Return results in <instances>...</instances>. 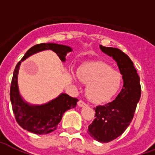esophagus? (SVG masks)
Masks as SVG:
<instances>
[{
  "mask_svg": "<svg viewBox=\"0 0 155 155\" xmlns=\"http://www.w3.org/2000/svg\"><path fill=\"white\" fill-rule=\"evenodd\" d=\"M78 105L79 107H85L86 106V104L84 101H82V100H79V101L78 102Z\"/></svg>",
  "mask_w": 155,
  "mask_h": 155,
  "instance_id": "esophagus-1",
  "label": "esophagus"
}]
</instances>
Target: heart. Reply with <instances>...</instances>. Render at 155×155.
<instances>
[{"label": "heart", "mask_w": 155, "mask_h": 155, "mask_svg": "<svg viewBox=\"0 0 155 155\" xmlns=\"http://www.w3.org/2000/svg\"><path fill=\"white\" fill-rule=\"evenodd\" d=\"M75 81L87 84L86 95L91 101L101 104L112 99L120 88L122 75L118 70L102 61L86 62L80 67L78 74H73Z\"/></svg>", "instance_id": "1"}]
</instances>
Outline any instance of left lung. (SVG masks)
Here are the masks:
<instances>
[{"label": "left lung", "instance_id": "8db88e82", "mask_svg": "<svg viewBox=\"0 0 155 155\" xmlns=\"http://www.w3.org/2000/svg\"><path fill=\"white\" fill-rule=\"evenodd\" d=\"M100 49L116 61L124 80L123 88L115 100L94 107L95 118L88 126L89 135L105 143L117 138L129 127L141 98V88L134 63L126 54L116 48L100 45Z\"/></svg>", "mask_w": 155, "mask_h": 155}]
</instances>
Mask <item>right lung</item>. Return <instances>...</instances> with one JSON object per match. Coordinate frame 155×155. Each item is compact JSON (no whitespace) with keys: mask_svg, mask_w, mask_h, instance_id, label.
<instances>
[{"mask_svg":"<svg viewBox=\"0 0 155 155\" xmlns=\"http://www.w3.org/2000/svg\"><path fill=\"white\" fill-rule=\"evenodd\" d=\"M52 50L62 61H65V56L72 48L56 44H39L29 49L21 61L33 54ZM21 61L17 64L12 78L10 86V101L17 122L22 129L35 134H48L56 130L62 119L63 114L69 109L74 108L78 99L66 94H61L57 98L43 105H30L21 99L18 86V74Z\"/></svg>","mask_w":155,"mask_h":155,"instance_id":"1","label":"right lung"}]
</instances>
